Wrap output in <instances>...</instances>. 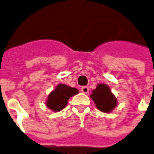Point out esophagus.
Wrapping results in <instances>:
<instances>
[{"mask_svg":"<svg viewBox=\"0 0 154 154\" xmlns=\"http://www.w3.org/2000/svg\"><path fill=\"white\" fill-rule=\"evenodd\" d=\"M81 91L82 93H85V94H87L89 92V88L88 87H82V89H81Z\"/></svg>","mask_w":154,"mask_h":154,"instance_id":"esophagus-1","label":"esophagus"}]
</instances>
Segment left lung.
Listing matches in <instances>:
<instances>
[{"mask_svg":"<svg viewBox=\"0 0 154 154\" xmlns=\"http://www.w3.org/2000/svg\"><path fill=\"white\" fill-rule=\"evenodd\" d=\"M90 97L95 103L96 107L103 112L109 113L118 106V100L112 92L109 86L105 83H99L92 91Z\"/></svg>","mask_w":154,"mask_h":154,"instance_id":"8db88e82","label":"left lung"}]
</instances>
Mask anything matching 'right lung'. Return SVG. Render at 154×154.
<instances>
[{
	"mask_svg": "<svg viewBox=\"0 0 154 154\" xmlns=\"http://www.w3.org/2000/svg\"><path fill=\"white\" fill-rule=\"evenodd\" d=\"M77 88L66 84H58L47 96L46 106L54 112H57L65 108L70 97L78 94Z\"/></svg>",
	"mask_w": 154,
	"mask_h": 154,
	"instance_id": "add662e5",
	"label": "right lung"
}]
</instances>
